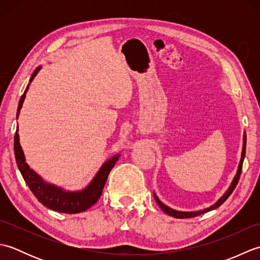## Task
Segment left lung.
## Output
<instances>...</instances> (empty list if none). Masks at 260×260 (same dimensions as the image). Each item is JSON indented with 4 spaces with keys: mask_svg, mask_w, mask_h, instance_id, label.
I'll return each instance as SVG.
<instances>
[{
    "mask_svg": "<svg viewBox=\"0 0 260 260\" xmlns=\"http://www.w3.org/2000/svg\"><path fill=\"white\" fill-rule=\"evenodd\" d=\"M245 154H246V135H244V146H242V153H241V159H240V163H239V168H238V171H237V175L235 176V179L233 181V183H231L230 187L228 189V191L224 193V194L219 199V200L215 202L213 206H211L210 208H207L204 210H201V211H196V212H182V211H176V210H173L171 209L169 207L165 206V204H163L161 201L158 200V198L154 194V198H155V200L158 204V207L161 208L163 211L169 214V215H172V217L174 218H179V219H185V218H193V217H197V215H200L202 213H206L208 211H211V210H214L217 209L218 207L221 206V204L227 200V199L230 197L231 193L234 192L235 187L237 186V184H238V181L240 179V174H241V171H242V163H244V158H245Z\"/></svg>",
    "mask_w": 260,
    "mask_h": 260,
    "instance_id": "1",
    "label": "left lung"
}]
</instances>
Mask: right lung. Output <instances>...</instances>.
I'll return each instance as SVG.
<instances>
[{
    "label": "right lung",
    "instance_id": "1",
    "mask_svg": "<svg viewBox=\"0 0 260 260\" xmlns=\"http://www.w3.org/2000/svg\"><path fill=\"white\" fill-rule=\"evenodd\" d=\"M39 70H40V68H38L35 73H33L30 78V82L37 76ZM27 89H29V85L25 88L23 95L21 96L18 107V114H16V116H19L20 114V109L22 107V104L24 102ZM14 155L16 159V164H18V168L22 176H23L26 185L29 186V189L38 199V201L42 203L43 206L47 207L48 209L62 213H79L82 211H86L87 209H89L91 206H93L102 196L103 189L107 181L110 170L114 168L115 163L117 162V159L119 158L118 154V155L108 159L106 163H104L101 170L98 171V173L91 181V183L88 185L86 189L78 192H69L63 191L60 189V187H57L56 185L46 183L35 171L29 168V165L25 163L24 154L20 145L18 131L15 132L14 135Z\"/></svg>",
    "mask_w": 260,
    "mask_h": 260
}]
</instances>
